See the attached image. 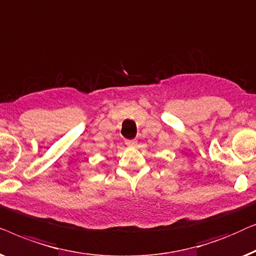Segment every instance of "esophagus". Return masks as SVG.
<instances>
[{
	"mask_svg": "<svg viewBox=\"0 0 256 256\" xmlns=\"http://www.w3.org/2000/svg\"><path fill=\"white\" fill-rule=\"evenodd\" d=\"M125 144L128 146H136V139H126L125 140Z\"/></svg>",
	"mask_w": 256,
	"mask_h": 256,
	"instance_id": "esophagus-1",
	"label": "esophagus"
}]
</instances>
